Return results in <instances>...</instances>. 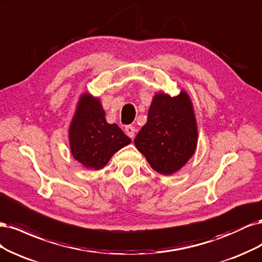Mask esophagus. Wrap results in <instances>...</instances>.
I'll return each mask as SVG.
<instances>
[{
    "label": "esophagus",
    "mask_w": 262,
    "mask_h": 262,
    "mask_svg": "<svg viewBox=\"0 0 262 262\" xmlns=\"http://www.w3.org/2000/svg\"><path fill=\"white\" fill-rule=\"evenodd\" d=\"M125 133L129 138H134L135 133H136V128H135L134 126H132V125H128V126H126V127H125Z\"/></svg>",
    "instance_id": "obj_1"
}]
</instances>
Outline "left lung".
Masks as SVG:
<instances>
[{
  "label": "left lung",
  "instance_id": "1",
  "mask_svg": "<svg viewBox=\"0 0 262 262\" xmlns=\"http://www.w3.org/2000/svg\"><path fill=\"white\" fill-rule=\"evenodd\" d=\"M135 146L154 170L162 175L180 171L193 156L198 142V127L191 99L185 90L171 97L157 92Z\"/></svg>",
  "mask_w": 262,
  "mask_h": 262
}]
</instances>
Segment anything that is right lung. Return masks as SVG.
<instances>
[{
    "label": "right lung",
    "mask_w": 262,
    "mask_h": 262,
    "mask_svg": "<svg viewBox=\"0 0 262 262\" xmlns=\"http://www.w3.org/2000/svg\"><path fill=\"white\" fill-rule=\"evenodd\" d=\"M73 158L89 170L104 167L115 152L132 140L116 124H108L100 98L82 94L69 128Z\"/></svg>",
    "instance_id": "obj_1"
}]
</instances>
